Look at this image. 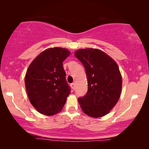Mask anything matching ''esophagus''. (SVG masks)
Wrapping results in <instances>:
<instances>
[{"instance_id": "1", "label": "esophagus", "mask_w": 149, "mask_h": 149, "mask_svg": "<svg viewBox=\"0 0 149 149\" xmlns=\"http://www.w3.org/2000/svg\"><path fill=\"white\" fill-rule=\"evenodd\" d=\"M70 86H71V87L73 89V90H75V84L74 83H72V84H71V85H70Z\"/></svg>"}]
</instances>
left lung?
Instances as JSON below:
<instances>
[{
    "label": "left lung",
    "mask_w": 149,
    "mask_h": 149,
    "mask_svg": "<svg viewBox=\"0 0 149 149\" xmlns=\"http://www.w3.org/2000/svg\"><path fill=\"white\" fill-rule=\"evenodd\" d=\"M75 56L84 65L87 77V92L78 99L80 107L91 117L104 116L120 97L122 79L118 65L112 58L97 49L77 50Z\"/></svg>",
    "instance_id": "left-lung-1"
}]
</instances>
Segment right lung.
<instances>
[{"instance_id": "obj_1", "label": "right lung", "mask_w": 149, "mask_h": 149, "mask_svg": "<svg viewBox=\"0 0 149 149\" xmlns=\"http://www.w3.org/2000/svg\"><path fill=\"white\" fill-rule=\"evenodd\" d=\"M70 52L50 48L39 54L29 65L25 85L30 102L42 114L52 116L62 110L71 89L65 79L63 62Z\"/></svg>"}]
</instances>
